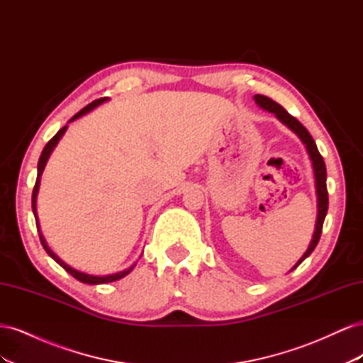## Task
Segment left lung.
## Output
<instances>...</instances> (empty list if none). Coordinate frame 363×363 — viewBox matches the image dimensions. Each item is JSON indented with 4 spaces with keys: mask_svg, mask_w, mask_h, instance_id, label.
Wrapping results in <instances>:
<instances>
[{
    "mask_svg": "<svg viewBox=\"0 0 363 363\" xmlns=\"http://www.w3.org/2000/svg\"><path fill=\"white\" fill-rule=\"evenodd\" d=\"M255 101H256V104L259 107L265 108V111L276 115L279 121H281L284 125H288L294 131V133L301 139V142L307 148V152H309L312 164H313L315 184H316V196H318V216H316L315 232H313V236H312V240H311V245H309V248L306 250V252L301 256V259L292 267V269H295L306 257H309L312 255V251L315 250L318 242H320L321 232H323V224H324V219H325V215H327V208H328V194H327V184H325V180H327L325 163H324L323 156L320 155V151H318V148H316V144H315L313 138L311 136L309 131L306 130V127L300 123L298 119L294 118L292 115H289L279 103L271 100V98H268L265 95H255Z\"/></svg>",
    "mask_w": 363,
    "mask_h": 363,
    "instance_id": "8db88e82",
    "label": "left lung"
}]
</instances>
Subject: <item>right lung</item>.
Returning a JSON list of instances; mask_svg holds the SVG:
<instances>
[{"label":"right lung","mask_w":363,"mask_h":363,"mask_svg":"<svg viewBox=\"0 0 363 363\" xmlns=\"http://www.w3.org/2000/svg\"><path fill=\"white\" fill-rule=\"evenodd\" d=\"M107 100H108V98H107V96H104V98H98V100L92 101L91 104H87L84 108H82V111H80L79 113H75V115L69 119V123H72V121H75V119H79L80 116L86 115L87 112H91L92 108H95L96 106H100V104L106 103ZM67 128H68V125L62 127V128L57 131V133L52 136V139H50V140H48V144L45 145V148H43L42 155H40V157H39V163H38V179H36L35 189H33V195H31V207H33V213H35L36 227H38L39 238H40V244H42L43 250H45V251L48 252V256H50V257H52L54 260H56V262L59 263V265H60L65 271H68L72 277H75L77 280L82 281V283H87V284H103V283L116 281V280H119V279L125 277L127 274H128L131 269L135 268V265H133V267H130L128 269H124V271H121V272H116V274H108V276H92V274H86V272H82V271H77V269L71 268L69 265H67V263H65L62 259H59V257L56 256V252H52V250H51V248L48 247V244H47L45 238H43V236H42V233H40L39 219H38V212H36V201H38V192H39V184H40V175H42L43 169H45V164H47V162H48V159H50V156H51V152H52L54 147L57 145V142H59V140H60V138L65 135V131H67Z\"/></svg>","instance_id":"obj_1"}]
</instances>
